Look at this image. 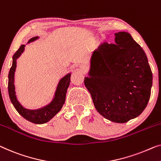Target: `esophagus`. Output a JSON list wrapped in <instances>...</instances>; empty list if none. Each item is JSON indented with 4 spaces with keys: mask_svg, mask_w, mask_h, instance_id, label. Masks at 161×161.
<instances>
[{
    "mask_svg": "<svg viewBox=\"0 0 161 161\" xmlns=\"http://www.w3.org/2000/svg\"><path fill=\"white\" fill-rule=\"evenodd\" d=\"M80 68L81 69V71H82L83 73H85L86 71H87V66L85 65V64H81L80 66Z\"/></svg>",
    "mask_w": 161,
    "mask_h": 161,
    "instance_id": "obj_1",
    "label": "esophagus"
}]
</instances>
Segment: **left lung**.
<instances>
[{
    "instance_id": "1",
    "label": "left lung",
    "mask_w": 161,
    "mask_h": 161,
    "mask_svg": "<svg viewBox=\"0 0 161 161\" xmlns=\"http://www.w3.org/2000/svg\"><path fill=\"white\" fill-rule=\"evenodd\" d=\"M114 44L92 53L85 85L97 112L109 121L126 123L142 114L150 100L153 74L143 49L126 32Z\"/></svg>"
}]
</instances>
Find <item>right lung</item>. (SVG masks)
I'll list each match as a JSON object with an SVG mask.
<instances>
[{
    "mask_svg": "<svg viewBox=\"0 0 161 161\" xmlns=\"http://www.w3.org/2000/svg\"><path fill=\"white\" fill-rule=\"evenodd\" d=\"M37 39H38V37L31 38L29 40L28 43L35 41ZM25 47V45H21L19 50L13 56V63H12V66L8 73V90L9 97H10L11 101L14 108H15V109L25 119L34 124H45L49 121L52 118H53L58 113L61 111L62 107H63L66 100L67 89H68L69 84H70L71 73L66 74L64 77L60 80L56 92H55L53 99L50 103L47 105L46 106L37 110H30L25 108L20 104V103L18 101L17 98H16L15 86H14V73H15L16 67V59L24 52Z\"/></svg>",
    "mask_w": 161,
    "mask_h": 161,
    "instance_id": "add662e5",
    "label": "right lung"
}]
</instances>
